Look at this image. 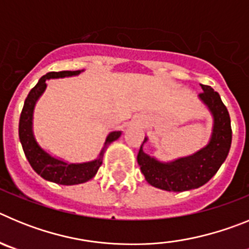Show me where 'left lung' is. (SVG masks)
<instances>
[{"label":"left lung","instance_id":"left-lung-1","mask_svg":"<svg viewBox=\"0 0 249 249\" xmlns=\"http://www.w3.org/2000/svg\"><path fill=\"white\" fill-rule=\"evenodd\" d=\"M203 92L199 98L208 106L214 118L210 143L193 156L179 158L171 163H160L149 157L141 144L137 156L141 172L151 186L169 192H182L203 186L217 173L228 156L232 142V128L227 107L222 102L218 92L211 86L201 85Z\"/></svg>","mask_w":249,"mask_h":249}]
</instances>
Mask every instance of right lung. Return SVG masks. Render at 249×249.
I'll use <instances>...</instances> for the list:
<instances>
[{"mask_svg": "<svg viewBox=\"0 0 249 249\" xmlns=\"http://www.w3.org/2000/svg\"><path fill=\"white\" fill-rule=\"evenodd\" d=\"M81 71H61V72H48L47 74L39 78L38 83L31 89L27 98L25 101L23 108L21 112L18 124V135L21 141L22 148L25 152L26 158L30 162L31 167L35 169V172L47 181L54 183L63 184V186H72V184H80L89 181L97 173L98 168L102 164V157L107 144L117 140L121 136V131L111 132L106 138L105 147L100 153L97 160L87 162V163H66L63 160L51 157L46 153L41 147L37 144L36 140L32 133V114H34L35 103L38 97L42 94L46 89V81L50 78H59V77L76 76Z\"/></svg>", "mask_w": 249, "mask_h": 249, "instance_id": "right-lung-1", "label": "right lung"}]
</instances>
